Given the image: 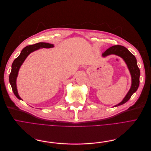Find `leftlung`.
Returning a JSON list of instances; mask_svg holds the SVG:
<instances>
[{"label":"left lung","mask_w":151,"mask_h":151,"mask_svg":"<svg viewBox=\"0 0 151 151\" xmlns=\"http://www.w3.org/2000/svg\"><path fill=\"white\" fill-rule=\"evenodd\" d=\"M116 55L122 58L130 72L132 76V86L131 88L128 92L126 96L122 100V101L119 104L115 106L122 105L127 102L130 99L132 95L137 90L139 85V76L140 70L137 65V61L135 56L129 50L124 46L122 45H114L107 50L103 53V56H106L109 55Z\"/></svg>","instance_id":"left-lung-1"}]
</instances>
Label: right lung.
Wrapping results in <instances>:
<instances>
[{"label": "right lung", "mask_w": 151, "mask_h": 151, "mask_svg": "<svg viewBox=\"0 0 151 151\" xmlns=\"http://www.w3.org/2000/svg\"><path fill=\"white\" fill-rule=\"evenodd\" d=\"M53 47V44H48V43L45 42H39L37 44L34 45H30L24 47L22 51H21L20 55L17 58L13 61L12 65V70L9 76V82L11 85V87L13 93L19 99H22L18 95L17 88V78L18 76V71L21 64L24 61L27 56L29 55L31 52L38 50L40 48H51Z\"/></svg>", "instance_id": "add662e5"}]
</instances>
